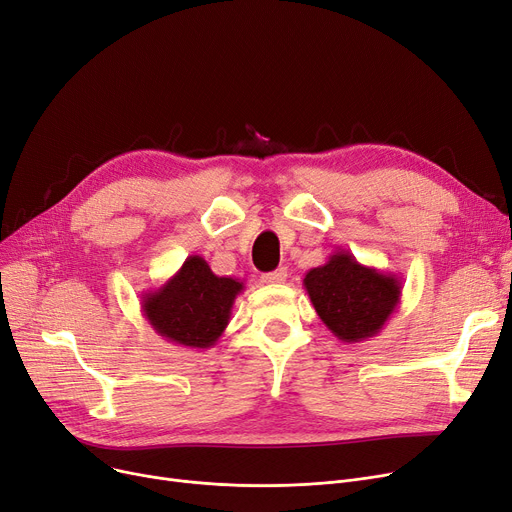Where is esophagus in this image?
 <instances>
[{"instance_id":"obj_1","label":"esophagus","mask_w":512,"mask_h":512,"mask_svg":"<svg viewBox=\"0 0 512 512\" xmlns=\"http://www.w3.org/2000/svg\"><path fill=\"white\" fill-rule=\"evenodd\" d=\"M286 278H288L286 267H278V270H274V272L263 274V276H261V282H263V284H284Z\"/></svg>"}]
</instances>
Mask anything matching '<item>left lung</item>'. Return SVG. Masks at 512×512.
Listing matches in <instances>:
<instances>
[{"mask_svg": "<svg viewBox=\"0 0 512 512\" xmlns=\"http://www.w3.org/2000/svg\"><path fill=\"white\" fill-rule=\"evenodd\" d=\"M303 286L319 319L348 344L378 336L402 297L398 276L363 265L348 251H336L309 270Z\"/></svg>", "mask_w": 512, "mask_h": 512, "instance_id": "1", "label": "left lung"}]
</instances>
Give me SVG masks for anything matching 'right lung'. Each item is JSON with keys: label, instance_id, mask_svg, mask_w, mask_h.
I'll list each match as a JSON object with an SVG mask.
<instances>
[{"label": "right lung", "instance_id": "1", "mask_svg": "<svg viewBox=\"0 0 512 512\" xmlns=\"http://www.w3.org/2000/svg\"><path fill=\"white\" fill-rule=\"evenodd\" d=\"M242 290L245 284L215 276L203 257L191 255L168 282L143 294L141 311L161 338L205 351L224 334Z\"/></svg>", "mask_w": 512, "mask_h": 512}]
</instances>
